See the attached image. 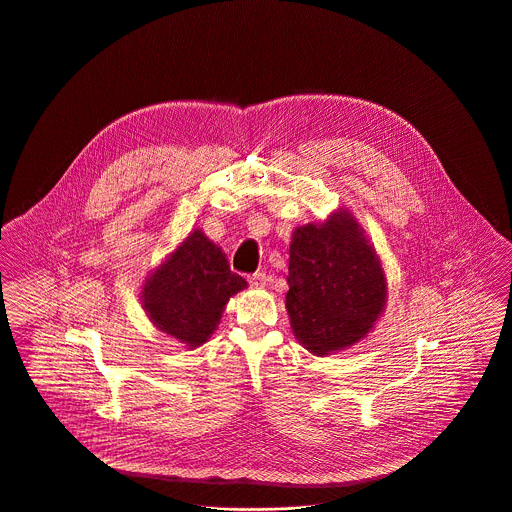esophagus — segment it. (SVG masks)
I'll use <instances>...</instances> for the list:
<instances>
[{
	"label": "esophagus",
	"instance_id": "1",
	"mask_svg": "<svg viewBox=\"0 0 512 512\" xmlns=\"http://www.w3.org/2000/svg\"><path fill=\"white\" fill-rule=\"evenodd\" d=\"M266 280H268L266 272H254V274H250V276H248V282H250V286H254V288H262V286H266Z\"/></svg>",
	"mask_w": 512,
	"mask_h": 512
}]
</instances>
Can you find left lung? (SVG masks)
<instances>
[{
    "label": "left lung",
    "instance_id": "obj_1",
    "mask_svg": "<svg viewBox=\"0 0 512 512\" xmlns=\"http://www.w3.org/2000/svg\"><path fill=\"white\" fill-rule=\"evenodd\" d=\"M286 308L300 343L316 355L365 338L385 306V276L351 214L292 234Z\"/></svg>",
    "mask_w": 512,
    "mask_h": 512
}]
</instances>
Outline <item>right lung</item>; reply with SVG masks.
<instances>
[{"label": "right lung", "instance_id": "obj_1", "mask_svg": "<svg viewBox=\"0 0 512 512\" xmlns=\"http://www.w3.org/2000/svg\"><path fill=\"white\" fill-rule=\"evenodd\" d=\"M248 284L200 230L172 252L143 288V306L165 334L198 347L220 322L226 302Z\"/></svg>", "mask_w": 512, "mask_h": 512}]
</instances>
